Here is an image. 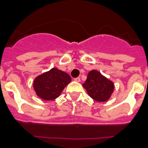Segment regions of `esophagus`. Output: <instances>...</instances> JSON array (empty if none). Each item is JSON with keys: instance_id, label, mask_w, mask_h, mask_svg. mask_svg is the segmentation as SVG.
I'll return each mask as SVG.
<instances>
[{"instance_id": "obj_1", "label": "esophagus", "mask_w": 148, "mask_h": 148, "mask_svg": "<svg viewBox=\"0 0 148 148\" xmlns=\"http://www.w3.org/2000/svg\"><path fill=\"white\" fill-rule=\"evenodd\" d=\"M74 81H77V82H80L81 81V78L80 77H76V78H74Z\"/></svg>"}]
</instances>
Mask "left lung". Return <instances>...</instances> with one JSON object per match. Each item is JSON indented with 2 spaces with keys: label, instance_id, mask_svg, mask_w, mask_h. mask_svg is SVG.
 <instances>
[{
  "label": "left lung",
  "instance_id": "1",
  "mask_svg": "<svg viewBox=\"0 0 148 148\" xmlns=\"http://www.w3.org/2000/svg\"><path fill=\"white\" fill-rule=\"evenodd\" d=\"M83 87L91 98L99 102L108 101L114 89L112 81L95 70L88 73L85 83L83 84Z\"/></svg>",
  "mask_w": 148,
  "mask_h": 148
}]
</instances>
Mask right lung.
Instances as JSON below:
<instances>
[{
	"label": "right lung",
	"mask_w": 148,
	"mask_h": 148,
	"mask_svg": "<svg viewBox=\"0 0 148 148\" xmlns=\"http://www.w3.org/2000/svg\"><path fill=\"white\" fill-rule=\"evenodd\" d=\"M71 81L69 74L58 68H52L36 77L34 88L38 97L45 101H51L59 97Z\"/></svg>",
	"instance_id": "add662e5"
}]
</instances>
